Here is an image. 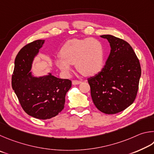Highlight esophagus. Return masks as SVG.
Returning a JSON list of instances; mask_svg holds the SVG:
<instances>
[{"label": "esophagus", "mask_w": 154, "mask_h": 154, "mask_svg": "<svg viewBox=\"0 0 154 154\" xmlns=\"http://www.w3.org/2000/svg\"><path fill=\"white\" fill-rule=\"evenodd\" d=\"M82 82L80 80H73L72 81V85H79Z\"/></svg>", "instance_id": "1"}]
</instances>
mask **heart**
Masks as SVG:
<instances>
[{
  "mask_svg": "<svg viewBox=\"0 0 154 154\" xmlns=\"http://www.w3.org/2000/svg\"><path fill=\"white\" fill-rule=\"evenodd\" d=\"M61 57L55 60L56 66L68 75L72 65L85 75H93L101 69L104 61V48L100 40L91 38L72 39L62 46Z\"/></svg>",
  "mask_w": 154,
  "mask_h": 154,
  "instance_id": "obj_1",
  "label": "heart"
}]
</instances>
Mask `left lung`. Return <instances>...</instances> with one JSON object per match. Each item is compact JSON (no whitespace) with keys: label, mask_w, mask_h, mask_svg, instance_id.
<instances>
[{"label":"left lung","mask_w":154,"mask_h":154,"mask_svg":"<svg viewBox=\"0 0 154 154\" xmlns=\"http://www.w3.org/2000/svg\"><path fill=\"white\" fill-rule=\"evenodd\" d=\"M111 51L101 72L88 79L93 101L99 111L114 114L133 103L139 88L141 66L127 42L112 35L100 36Z\"/></svg>","instance_id":"8db88e82"}]
</instances>
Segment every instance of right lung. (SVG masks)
<instances>
[{
    "instance_id": "obj_1",
    "label": "right lung",
    "mask_w": 154,
    "mask_h": 154,
    "mask_svg": "<svg viewBox=\"0 0 154 154\" xmlns=\"http://www.w3.org/2000/svg\"><path fill=\"white\" fill-rule=\"evenodd\" d=\"M45 40L29 43L20 51L15 59L12 88L27 114L41 120L56 116L64 108L66 95L71 80L57 78L48 72L36 76L31 71L34 58Z\"/></svg>"
}]
</instances>
